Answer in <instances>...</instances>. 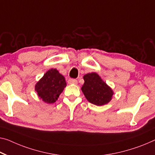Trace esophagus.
Listing matches in <instances>:
<instances>
[{
	"label": "esophagus",
	"mask_w": 155,
	"mask_h": 155,
	"mask_svg": "<svg viewBox=\"0 0 155 155\" xmlns=\"http://www.w3.org/2000/svg\"><path fill=\"white\" fill-rule=\"evenodd\" d=\"M68 83L69 84H78V81L75 80V79H68Z\"/></svg>",
	"instance_id": "esophagus-1"
}]
</instances>
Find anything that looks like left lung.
<instances>
[{"label": "left lung", "instance_id": "8db88e82", "mask_svg": "<svg viewBox=\"0 0 155 155\" xmlns=\"http://www.w3.org/2000/svg\"><path fill=\"white\" fill-rule=\"evenodd\" d=\"M83 78L84 83L81 89L88 101L95 105L102 106L111 101L114 94L112 89L96 73H87Z\"/></svg>", "mask_w": 155, "mask_h": 155}]
</instances>
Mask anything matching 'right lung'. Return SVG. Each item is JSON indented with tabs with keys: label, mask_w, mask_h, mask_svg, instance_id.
<instances>
[{
	"label": "right lung",
	"mask_w": 155,
	"mask_h": 155,
	"mask_svg": "<svg viewBox=\"0 0 155 155\" xmlns=\"http://www.w3.org/2000/svg\"><path fill=\"white\" fill-rule=\"evenodd\" d=\"M66 86L64 76L55 68H51L37 83L35 91L43 101L51 104L56 102Z\"/></svg>",
	"instance_id": "add662e5"
}]
</instances>
